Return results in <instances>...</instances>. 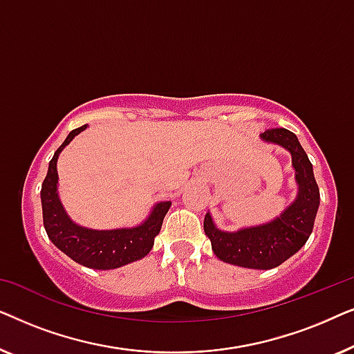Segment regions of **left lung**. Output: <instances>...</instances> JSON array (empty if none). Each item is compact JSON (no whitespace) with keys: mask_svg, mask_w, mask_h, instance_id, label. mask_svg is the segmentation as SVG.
<instances>
[{"mask_svg":"<svg viewBox=\"0 0 354 354\" xmlns=\"http://www.w3.org/2000/svg\"><path fill=\"white\" fill-rule=\"evenodd\" d=\"M264 143L279 145L292 156L297 198L266 224L243 227L235 232L221 230L211 212L205 216V234L211 240L214 254L224 263L240 268L268 270L285 263L301 250L311 235L319 209V187L313 164L299 145L297 135L287 129H270L259 135Z\"/></svg>","mask_w":354,"mask_h":354,"instance_id":"1","label":"left lung"}]
</instances>
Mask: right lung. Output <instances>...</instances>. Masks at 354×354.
<instances>
[{
  "label": "right lung",
  "mask_w": 354,
  "mask_h": 354,
  "mask_svg": "<svg viewBox=\"0 0 354 354\" xmlns=\"http://www.w3.org/2000/svg\"><path fill=\"white\" fill-rule=\"evenodd\" d=\"M88 127L72 130L64 143L56 149L48 166V174L41 185L43 225L50 240L62 253L85 268L109 270L122 268L147 256L154 245V239L161 232L164 216L167 214L171 201H159L153 206L147 219L135 227L98 230L77 224L67 214L57 192V158L62 149L77 135Z\"/></svg>",
  "instance_id": "right-lung-1"
}]
</instances>
